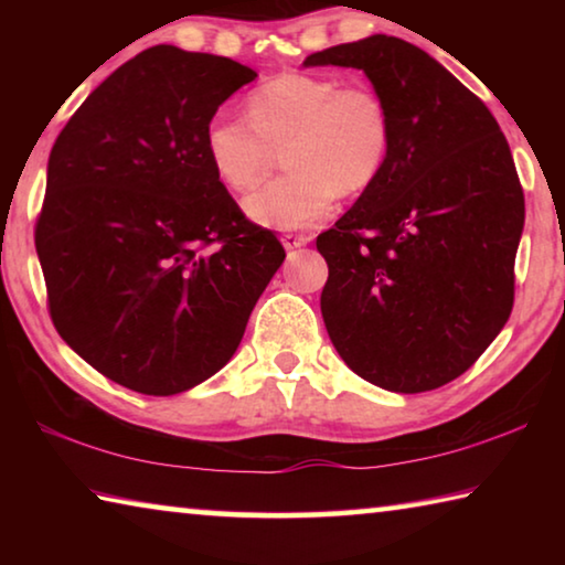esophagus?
I'll return each mask as SVG.
<instances>
[{
    "label": "esophagus",
    "instance_id": "esophagus-1",
    "mask_svg": "<svg viewBox=\"0 0 565 565\" xmlns=\"http://www.w3.org/2000/svg\"><path fill=\"white\" fill-rule=\"evenodd\" d=\"M309 242H311L309 234H284L281 236V244L286 248H301V246H306Z\"/></svg>",
    "mask_w": 565,
    "mask_h": 565
}]
</instances>
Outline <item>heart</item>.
<instances>
[{"instance_id": "obj_1", "label": "heart", "mask_w": 565, "mask_h": 565, "mask_svg": "<svg viewBox=\"0 0 565 565\" xmlns=\"http://www.w3.org/2000/svg\"><path fill=\"white\" fill-rule=\"evenodd\" d=\"M391 114L366 84L286 72L246 94V117L218 111L204 127L209 167L228 189L262 179L271 147L281 149V177L246 196L256 224L303 228L319 224L341 194L374 184L391 151Z\"/></svg>"}]
</instances>
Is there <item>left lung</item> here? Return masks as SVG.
Listing matches in <instances>:
<instances>
[{"label":"left lung","mask_w":565,"mask_h":565,"mask_svg":"<svg viewBox=\"0 0 565 565\" xmlns=\"http://www.w3.org/2000/svg\"><path fill=\"white\" fill-rule=\"evenodd\" d=\"M363 70L391 114L374 184L317 236L327 331L347 366L420 394L473 366L513 309L525 204L489 107L434 56L374 34L306 56Z\"/></svg>","instance_id":"left-lung-1"}]
</instances>
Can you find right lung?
Segmentation results:
<instances>
[{
  "mask_svg": "<svg viewBox=\"0 0 565 565\" xmlns=\"http://www.w3.org/2000/svg\"><path fill=\"white\" fill-rule=\"evenodd\" d=\"M254 76L226 56L151 46L54 141L34 226L46 309L114 384L171 396L214 376L284 262L204 151L206 121Z\"/></svg>",
  "mask_w": 565,
  "mask_h": 565,
  "instance_id": "1",
  "label": "right lung"
}]
</instances>
